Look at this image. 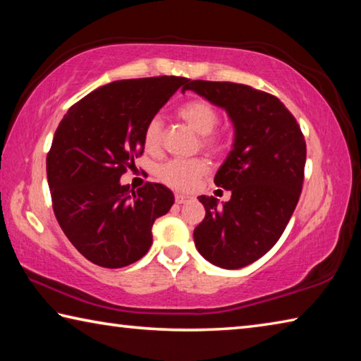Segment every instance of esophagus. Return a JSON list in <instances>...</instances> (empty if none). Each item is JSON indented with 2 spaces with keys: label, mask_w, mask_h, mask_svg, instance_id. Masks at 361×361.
I'll list each match as a JSON object with an SVG mask.
<instances>
[{
  "label": "esophagus",
  "mask_w": 361,
  "mask_h": 361,
  "mask_svg": "<svg viewBox=\"0 0 361 361\" xmlns=\"http://www.w3.org/2000/svg\"><path fill=\"white\" fill-rule=\"evenodd\" d=\"M188 200H191V195H186V194H175V202H176V204H186Z\"/></svg>",
  "instance_id": "esophagus-1"
}]
</instances>
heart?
Returning <instances> with one entry per match:
<instances>
[{"label":"heart","instance_id":"1","mask_svg":"<svg viewBox=\"0 0 361 361\" xmlns=\"http://www.w3.org/2000/svg\"><path fill=\"white\" fill-rule=\"evenodd\" d=\"M178 118L185 122L189 129L200 135V146L210 152H218L223 149V138L213 130L216 129L221 116L215 105H212L209 100L192 99L178 108ZM145 148L154 152L161 148L162 143V121L159 116H154L148 121L143 132ZM209 166L204 159H172V161L164 162L157 167V176L166 185L172 186L181 191L194 188L197 180L202 176Z\"/></svg>","mask_w":361,"mask_h":361}]
</instances>
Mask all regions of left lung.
<instances>
[{
  "instance_id": "8db88e82",
  "label": "left lung",
  "mask_w": 361,
  "mask_h": 361,
  "mask_svg": "<svg viewBox=\"0 0 361 361\" xmlns=\"http://www.w3.org/2000/svg\"><path fill=\"white\" fill-rule=\"evenodd\" d=\"M185 90L224 108L235 129L215 175L231 200L219 207L200 195L205 218L194 229L195 248L218 267H245L276 245L296 209L305 166L301 127L277 97L245 84L188 81Z\"/></svg>"
}]
</instances>
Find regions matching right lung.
<instances>
[{
  "label": "right lung",
  "mask_w": 361,
  "mask_h": 361,
  "mask_svg": "<svg viewBox=\"0 0 361 361\" xmlns=\"http://www.w3.org/2000/svg\"><path fill=\"white\" fill-rule=\"evenodd\" d=\"M189 79L156 76L114 81L75 103L47 152V181L60 228L84 258L118 269L148 253L151 228L175 197L161 183L137 191L121 185L143 154L151 118Z\"/></svg>",
  "instance_id": "add662e5"
}]
</instances>
